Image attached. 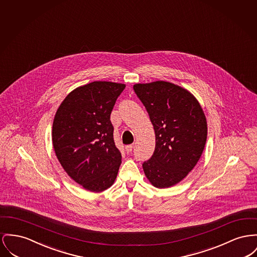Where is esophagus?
I'll return each instance as SVG.
<instances>
[{"label":"esophagus","mask_w":257,"mask_h":257,"mask_svg":"<svg viewBox=\"0 0 257 257\" xmlns=\"http://www.w3.org/2000/svg\"><path fill=\"white\" fill-rule=\"evenodd\" d=\"M133 149H134V145H128V146L125 147V150L127 152H131L133 151Z\"/></svg>","instance_id":"esophagus-1"}]
</instances>
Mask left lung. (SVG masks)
<instances>
[{
    "label": "left lung",
    "instance_id": "left-lung-1",
    "mask_svg": "<svg viewBox=\"0 0 257 257\" xmlns=\"http://www.w3.org/2000/svg\"><path fill=\"white\" fill-rule=\"evenodd\" d=\"M149 112L155 132V150L143 163L149 181L158 188L170 187L195 167L207 140V120L196 98L167 81L133 86Z\"/></svg>",
    "mask_w": 257,
    "mask_h": 257
}]
</instances>
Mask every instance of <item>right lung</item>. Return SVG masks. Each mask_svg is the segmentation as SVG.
I'll list each match as a JSON object with an SVG mask.
<instances>
[{"mask_svg": "<svg viewBox=\"0 0 257 257\" xmlns=\"http://www.w3.org/2000/svg\"><path fill=\"white\" fill-rule=\"evenodd\" d=\"M125 84L93 81L72 91L56 111L52 144L66 173L83 188L102 192L121 164L110 113Z\"/></svg>", "mask_w": 257, "mask_h": 257, "instance_id": "add662e5", "label": "right lung"}]
</instances>
